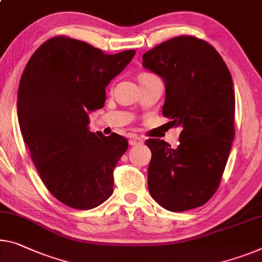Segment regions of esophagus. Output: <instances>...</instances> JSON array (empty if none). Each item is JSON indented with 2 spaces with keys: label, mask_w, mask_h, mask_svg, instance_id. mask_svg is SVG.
Wrapping results in <instances>:
<instances>
[{
  "label": "esophagus",
  "mask_w": 262,
  "mask_h": 262,
  "mask_svg": "<svg viewBox=\"0 0 262 262\" xmlns=\"http://www.w3.org/2000/svg\"><path fill=\"white\" fill-rule=\"evenodd\" d=\"M143 143H144V140L138 136H131L130 139H128V144L130 145H140Z\"/></svg>",
  "instance_id": "1"
}]
</instances>
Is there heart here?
<instances>
[{"mask_svg": "<svg viewBox=\"0 0 262 262\" xmlns=\"http://www.w3.org/2000/svg\"><path fill=\"white\" fill-rule=\"evenodd\" d=\"M148 76H152V74H142L139 78H144V77H148Z\"/></svg>", "mask_w": 262, "mask_h": 262, "instance_id": "heart-1", "label": "heart"}]
</instances>
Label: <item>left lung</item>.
Segmentation results:
<instances>
[{
  "label": "left lung",
  "instance_id": "8db88e82",
  "mask_svg": "<svg viewBox=\"0 0 262 262\" xmlns=\"http://www.w3.org/2000/svg\"><path fill=\"white\" fill-rule=\"evenodd\" d=\"M165 83L163 115L182 127L178 147L148 139L150 194L165 210L203 206L218 188L234 138L235 97L226 63L193 36L171 38L143 55Z\"/></svg>",
  "mask_w": 262,
  "mask_h": 262
}]
</instances>
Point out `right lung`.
Segmentation results:
<instances>
[{"mask_svg": "<svg viewBox=\"0 0 262 262\" xmlns=\"http://www.w3.org/2000/svg\"><path fill=\"white\" fill-rule=\"evenodd\" d=\"M135 54L105 55L59 36L44 42L23 71L17 94L23 140L42 182L67 206L90 210L114 192V170L127 139L89 131V114L104 106L105 88Z\"/></svg>", "mask_w": 262, "mask_h": 262, "instance_id": "right-lung-1", "label": "right lung"}]
</instances>
